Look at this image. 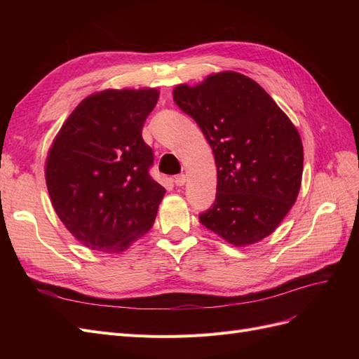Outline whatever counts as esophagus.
<instances>
[{"label":"esophagus","mask_w":359,"mask_h":359,"mask_svg":"<svg viewBox=\"0 0 359 359\" xmlns=\"http://www.w3.org/2000/svg\"><path fill=\"white\" fill-rule=\"evenodd\" d=\"M173 182H175L177 187H182L184 184H186V175H184V173H181V175H177L175 178H173Z\"/></svg>","instance_id":"34e87169"}]
</instances>
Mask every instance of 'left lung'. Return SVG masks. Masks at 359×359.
Instances as JSON below:
<instances>
[{"label": "left lung", "mask_w": 359, "mask_h": 359, "mask_svg": "<svg viewBox=\"0 0 359 359\" xmlns=\"http://www.w3.org/2000/svg\"><path fill=\"white\" fill-rule=\"evenodd\" d=\"M173 102L198 123L215 158V202L201 223L235 247L262 241L298 198L304 151L297 127L262 86L236 72L181 83Z\"/></svg>", "instance_id": "left-lung-1"}]
</instances>
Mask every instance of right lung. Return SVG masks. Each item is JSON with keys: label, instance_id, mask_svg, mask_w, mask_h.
I'll list each match as a JSON object with an SVG mask.
<instances>
[{"label": "right lung", "instance_id": "add662e5", "mask_svg": "<svg viewBox=\"0 0 359 359\" xmlns=\"http://www.w3.org/2000/svg\"><path fill=\"white\" fill-rule=\"evenodd\" d=\"M157 88L103 90L69 115L48 151L53 210L85 247L121 253L154 224L165 187L149 177L154 154L142 139Z\"/></svg>", "mask_w": 359, "mask_h": 359}]
</instances>
